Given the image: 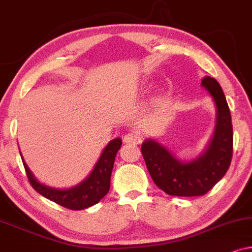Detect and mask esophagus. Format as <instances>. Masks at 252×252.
Here are the masks:
<instances>
[{
	"mask_svg": "<svg viewBox=\"0 0 252 252\" xmlns=\"http://www.w3.org/2000/svg\"><path fill=\"white\" fill-rule=\"evenodd\" d=\"M141 136L135 132H129L125 134L124 136V142L125 143H130V144H139L141 142Z\"/></svg>",
	"mask_w": 252,
	"mask_h": 252,
	"instance_id": "34e87169",
	"label": "esophagus"
}]
</instances>
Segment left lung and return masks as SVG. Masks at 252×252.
<instances>
[{"instance_id":"1","label":"left lung","mask_w":252,"mask_h":252,"mask_svg":"<svg viewBox=\"0 0 252 252\" xmlns=\"http://www.w3.org/2000/svg\"><path fill=\"white\" fill-rule=\"evenodd\" d=\"M204 87L217 108L216 127L205 151L194 160H179L155 140H146L142 151L147 168L158 188L173 196H202L221 180L233 155L232 117L219 82L205 77Z\"/></svg>"}]
</instances>
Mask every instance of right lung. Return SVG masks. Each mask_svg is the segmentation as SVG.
<instances>
[{"label": "right lung", "mask_w": 252, "mask_h": 252, "mask_svg": "<svg viewBox=\"0 0 252 252\" xmlns=\"http://www.w3.org/2000/svg\"><path fill=\"white\" fill-rule=\"evenodd\" d=\"M122 143V139L119 137L110 141L103 150L95 167L93 168L92 173L80 184L68 189H56L41 184L34 178L23 158L22 159L30 184L40 195L66 209L84 210L98 203L108 194L113 163Z\"/></svg>", "instance_id": "add662e5"}]
</instances>
